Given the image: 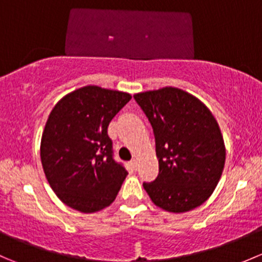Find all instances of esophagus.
I'll return each instance as SVG.
<instances>
[{
    "label": "esophagus",
    "instance_id": "obj_1",
    "mask_svg": "<svg viewBox=\"0 0 262 262\" xmlns=\"http://www.w3.org/2000/svg\"><path fill=\"white\" fill-rule=\"evenodd\" d=\"M130 165H132V167L134 168V170H137V167H138V162H137L136 160H133V161H132V162H130Z\"/></svg>",
    "mask_w": 262,
    "mask_h": 262
}]
</instances>
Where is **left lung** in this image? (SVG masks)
Listing matches in <instances>:
<instances>
[{"mask_svg": "<svg viewBox=\"0 0 262 262\" xmlns=\"http://www.w3.org/2000/svg\"><path fill=\"white\" fill-rule=\"evenodd\" d=\"M134 99L156 138L160 172L143 184L150 200L170 213L200 207L213 194L226 162L223 136L212 112L178 87L139 92Z\"/></svg>", "mask_w": 262, "mask_h": 262, "instance_id": "8db88e82", "label": "left lung"}]
</instances>
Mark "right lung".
I'll return each mask as SVG.
<instances>
[{
  "instance_id": "obj_1",
  "label": "right lung",
  "mask_w": 262,
  "mask_h": 262,
  "mask_svg": "<svg viewBox=\"0 0 262 262\" xmlns=\"http://www.w3.org/2000/svg\"><path fill=\"white\" fill-rule=\"evenodd\" d=\"M130 94L81 87L63 96L50 112L40 142V160L50 187L66 205L82 213L109 207L125 180L113 160L107 126Z\"/></svg>"
}]
</instances>
